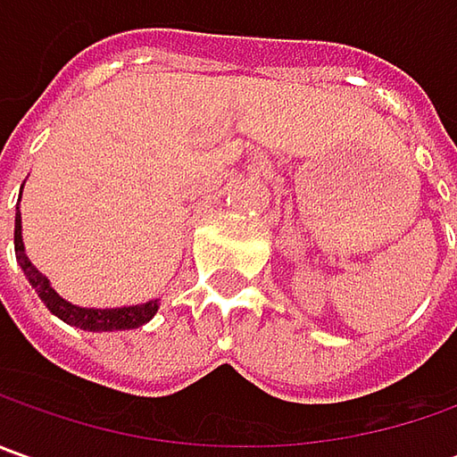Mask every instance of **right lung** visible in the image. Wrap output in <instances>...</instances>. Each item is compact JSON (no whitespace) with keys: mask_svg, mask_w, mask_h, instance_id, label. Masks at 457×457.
<instances>
[{"mask_svg":"<svg viewBox=\"0 0 457 457\" xmlns=\"http://www.w3.org/2000/svg\"><path fill=\"white\" fill-rule=\"evenodd\" d=\"M22 198V193H20ZM14 254H17V264L22 267V272L29 279V285L35 287L37 297L43 300L45 307L58 315L62 323L80 328V330H91V333H101V330H132L139 325L150 323L154 312L160 310V300H147L142 305H121V307H80L62 300L58 292L53 290L50 279L45 277L25 254V241H22V213H14Z\"/></svg>","mask_w":457,"mask_h":457,"instance_id":"1","label":"right lung"}]
</instances>
